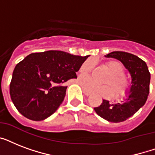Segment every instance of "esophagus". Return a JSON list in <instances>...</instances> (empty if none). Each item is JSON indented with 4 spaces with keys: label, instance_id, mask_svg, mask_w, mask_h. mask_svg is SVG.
<instances>
[{
    "label": "esophagus",
    "instance_id": "34e87169",
    "mask_svg": "<svg viewBox=\"0 0 155 155\" xmlns=\"http://www.w3.org/2000/svg\"><path fill=\"white\" fill-rule=\"evenodd\" d=\"M84 94L86 95V96H90V95H91V93H90V92H87V91H86V90H85V89H84Z\"/></svg>",
    "mask_w": 155,
    "mask_h": 155
}]
</instances>
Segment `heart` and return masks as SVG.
<instances>
[{
  "label": "heart",
  "instance_id": "heart-1",
  "mask_svg": "<svg viewBox=\"0 0 155 155\" xmlns=\"http://www.w3.org/2000/svg\"><path fill=\"white\" fill-rule=\"evenodd\" d=\"M96 62L93 58H87L80 66V73L87 75L92 72ZM106 67L110 71V75L106 78L104 83L107 84H97L92 78L84 77L80 80V83L85 90L92 93L109 97L113 92V97L117 99H121L127 97L130 92V82L125 75V68L122 63L117 60L108 61Z\"/></svg>",
  "mask_w": 155,
  "mask_h": 155
}]
</instances>
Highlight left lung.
I'll return each instance as SVG.
<instances>
[{"mask_svg": "<svg viewBox=\"0 0 155 155\" xmlns=\"http://www.w3.org/2000/svg\"><path fill=\"white\" fill-rule=\"evenodd\" d=\"M106 57L120 60L132 77L130 94L120 103L111 104L103 100L101 104L94 108L97 115L110 122L125 121L134 115L147 101L150 92V73L147 63L133 54L124 51H113Z\"/></svg>", "mask_w": 155, "mask_h": 155, "instance_id": "8db88e82", "label": "left lung"}]
</instances>
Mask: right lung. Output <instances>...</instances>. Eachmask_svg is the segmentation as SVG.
Here are the masks:
<instances>
[{
  "instance_id": "1",
  "label": "right lung",
  "mask_w": 155,
  "mask_h": 155,
  "mask_svg": "<svg viewBox=\"0 0 155 155\" xmlns=\"http://www.w3.org/2000/svg\"><path fill=\"white\" fill-rule=\"evenodd\" d=\"M87 56L61 51L32 53L16 65L9 85L11 100L18 112L32 120L49 117L65 97L67 81L76 72Z\"/></svg>"
}]
</instances>
